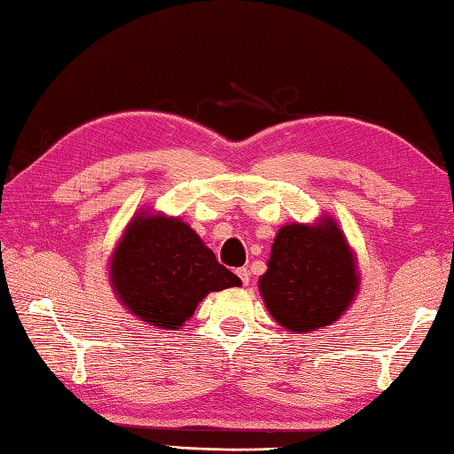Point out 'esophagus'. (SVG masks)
Returning a JSON list of instances; mask_svg holds the SVG:
<instances>
[{
  "instance_id": "esophagus-1",
  "label": "esophagus",
  "mask_w": 454,
  "mask_h": 454,
  "mask_svg": "<svg viewBox=\"0 0 454 454\" xmlns=\"http://www.w3.org/2000/svg\"><path fill=\"white\" fill-rule=\"evenodd\" d=\"M235 272H237V277H239V278H241V282H243V285H245V286H247V285H249V270H247L245 267H241V269H237Z\"/></svg>"
}]
</instances>
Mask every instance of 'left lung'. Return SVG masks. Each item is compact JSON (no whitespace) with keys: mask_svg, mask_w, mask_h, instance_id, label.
Returning a JSON list of instances; mask_svg holds the SVG:
<instances>
[{"mask_svg":"<svg viewBox=\"0 0 454 454\" xmlns=\"http://www.w3.org/2000/svg\"><path fill=\"white\" fill-rule=\"evenodd\" d=\"M357 256L330 213L316 223H288L270 247L259 293L269 314L293 333L340 320L360 293Z\"/></svg>","mask_w":454,"mask_h":454,"instance_id":"1","label":"left lung"}]
</instances>
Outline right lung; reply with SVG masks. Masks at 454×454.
Segmentation results:
<instances>
[{
    "mask_svg": "<svg viewBox=\"0 0 454 454\" xmlns=\"http://www.w3.org/2000/svg\"><path fill=\"white\" fill-rule=\"evenodd\" d=\"M108 280L128 312L160 330H179L209 293L241 286L179 217L140 209L108 261Z\"/></svg>",
    "mask_w": 454,
    "mask_h": 454,
    "instance_id": "add662e5",
    "label": "right lung"
}]
</instances>
